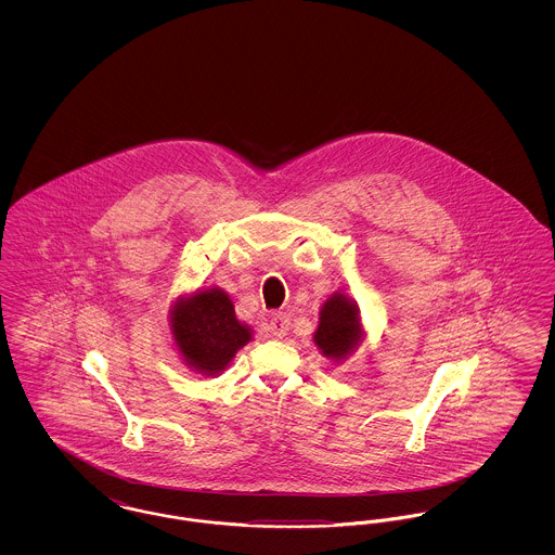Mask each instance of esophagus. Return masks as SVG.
Segmentation results:
<instances>
[{"label":"esophagus","instance_id":"1","mask_svg":"<svg viewBox=\"0 0 555 555\" xmlns=\"http://www.w3.org/2000/svg\"><path fill=\"white\" fill-rule=\"evenodd\" d=\"M291 326V318L289 314H285V312H279V314H272L270 318V324H268V328H270V333H272V337H285L287 335V331H289Z\"/></svg>","mask_w":555,"mask_h":555}]
</instances>
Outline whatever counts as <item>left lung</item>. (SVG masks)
Instances as JSON below:
<instances>
[{
    "mask_svg": "<svg viewBox=\"0 0 555 555\" xmlns=\"http://www.w3.org/2000/svg\"><path fill=\"white\" fill-rule=\"evenodd\" d=\"M362 326H360V310L353 301H349L341 293H335L320 310L314 344L326 358L344 360L356 345L360 344Z\"/></svg>",
    "mask_w": 555,
    "mask_h": 555,
    "instance_id": "8db88e82",
    "label": "left lung"
}]
</instances>
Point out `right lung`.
<instances>
[{
	"label": "right lung",
	"instance_id": "right-lung-1",
	"mask_svg": "<svg viewBox=\"0 0 555 555\" xmlns=\"http://www.w3.org/2000/svg\"><path fill=\"white\" fill-rule=\"evenodd\" d=\"M172 335L186 364L204 374L227 369L238 349L251 339L235 318L229 295L218 287L179 299L172 308Z\"/></svg>",
	"mask_w": 555,
	"mask_h": 555
}]
</instances>
